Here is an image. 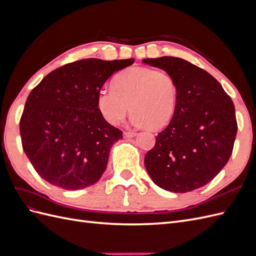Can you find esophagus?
<instances>
[{
  "instance_id": "34e87169",
  "label": "esophagus",
  "mask_w": 256,
  "mask_h": 256,
  "mask_svg": "<svg viewBox=\"0 0 256 256\" xmlns=\"http://www.w3.org/2000/svg\"><path fill=\"white\" fill-rule=\"evenodd\" d=\"M136 134V132H132V131H125V132H124V136L125 138H132V136H134Z\"/></svg>"
}]
</instances>
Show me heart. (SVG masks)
Instances as JSON below:
<instances>
[{
    "instance_id": "b5f03b06",
    "label": "heart",
    "mask_w": 256,
    "mask_h": 256,
    "mask_svg": "<svg viewBox=\"0 0 256 256\" xmlns=\"http://www.w3.org/2000/svg\"><path fill=\"white\" fill-rule=\"evenodd\" d=\"M178 102V86L174 76L152 68L134 67L120 72L113 88H104L97 96L104 118L118 125L132 113V124L157 129L172 120Z\"/></svg>"
}]
</instances>
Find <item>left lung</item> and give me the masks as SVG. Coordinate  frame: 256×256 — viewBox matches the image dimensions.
<instances>
[{"mask_svg":"<svg viewBox=\"0 0 256 256\" xmlns=\"http://www.w3.org/2000/svg\"><path fill=\"white\" fill-rule=\"evenodd\" d=\"M143 63L171 74L178 86L176 111L145 168L158 187L184 193L203 187L219 174L233 152L237 134L235 106L222 85L204 69L174 56Z\"/></svg>","mask_w":256,"mask_h":256,"instance_id":"1","label":"left lung"}]
</instances>
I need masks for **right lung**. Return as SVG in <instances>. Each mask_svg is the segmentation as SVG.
Wrapping results in <instances>:
<instances>
[{
  "mask_svg": "<svg viewBox=\"0 0 256 256\" xmlns=\"http://www.w3.org/2000/svg\"><path fill=\"white\" fill-rule=\"evenodd\" d=\"M134 58H84L51 72L26 99L20 118L22 148L44 180L64 190L96 184L122 132L100 113L97 96Z\"/></svg>",
  "mask_w": 256,
  "mask_h": 256,
  "instance_id": "1",
  "label": "right lung"
}]
</instances>
